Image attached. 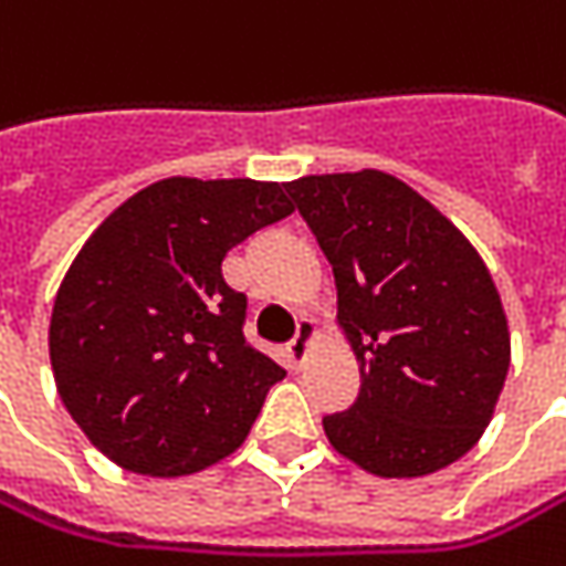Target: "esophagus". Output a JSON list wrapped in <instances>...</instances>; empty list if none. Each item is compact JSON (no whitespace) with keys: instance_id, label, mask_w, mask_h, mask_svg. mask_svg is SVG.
<instances>
[{"instance_id":"34e87169","label":"esophagus","mask_w":566,"mask_h":566,"mask_svg":"<svg viewBox=\"0 0 566 566\" xmlns=\"http://www.w3.org/2000/svg\"><path fill=\"white\" fill-rule=\"evenodd\" d=\"M315 340H318V327H315L312 318H302V322H298L296 337L286 344L290 363H293V366H302V363L308 359V354H312V344H315Z\"/></svg>"}]
</instances>
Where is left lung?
Wrapping results in <instances>:
<instances>
[{"label":"left lung","mask_w":566,"mask_h":566,"mask_svg":"<svg viewBox=\"0 0 566 566\" xmlns=\"http://www.w3.org/2000/svg\"><path fill=\"white\" fill-rule=\"evenodd\" d=\"M337 283L359 395L327 442L369 474L423 478L484 437L510 373L494 276L462 229L401 178L363 168L286 185Z\"/></svg>","instance_id":"8db88e82"}]
</instances>
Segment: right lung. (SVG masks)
I'll list each match as a JSON object with an SVG mask.
<instances>
[{
    "mask_svg": "<svg viewBox=\"0 0 566 566\" xmlns=\"http://www.w3.org/2000/svg\"><path fill=\"white\" fill-rule=\"evenodd\" d=\"M286 185L165 178L78 248L50 315L56 391L114 465L181 478L239 449L286 373L241 337L222 258L293 212Z\"/></svg>",
    "mask_w": 566,
    "mask_h": 566,
    "instance_id": "1",
    "label": "right lung"
}]
</instances>
